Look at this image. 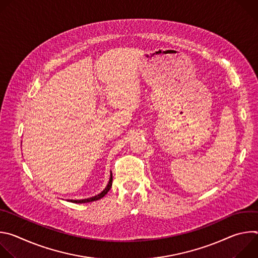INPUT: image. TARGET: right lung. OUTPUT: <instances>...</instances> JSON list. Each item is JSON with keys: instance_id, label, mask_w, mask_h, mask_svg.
<instances>
[{"instance_id": "add662e5", "label": "right lung", "mask_w": 258, "mask_h": 258, "mask_svg": "<svg viewBox=\"0 0 258 258\" xmlns=\"http://www.w3.org/2000/svg\"><path fill=\"white\" fill-rule=\"evenodd\" d=\"M111 186H112V172L110 173V178H109V181H108V183H107L106 188H105L100 194H98V195H96V196H94V197L87 198V199H81V200H72V199H70V200H67V201H68V202H72V203H88V202L97 201V200L103 198V197L109 192V190L111 189Z\"/></svg>"}]
</instances>
